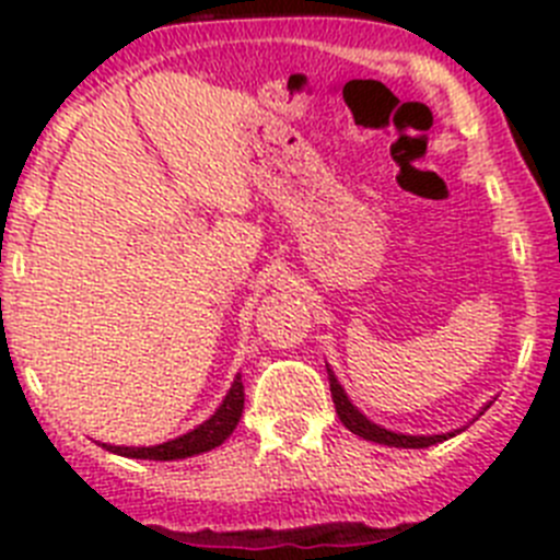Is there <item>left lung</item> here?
I'll list each match as a JSON object with an SVG mask.
<instances>
[{"label": "left lung", "instance_id": "8db88e82", "mask_svg": "<svg viewBox=\"0 0 560 560\" xmlns=\"http://www.w3.org/2000/svg\"><path fill=\"white\" fill-rule=\"evenodd\" d=\"M328 368V364H325ZM328 381H330V395H334V407H336V415H339V420L345 423V429H350L353 434H359V438L364 440H373V443H381V446H393V448H429V446H438V443H443V440L454 438V434H459L463 429H454V432H446V434H404V432H393V429H384L378 427V423H373V420L368 418V415H361L359 409L353 407V400L348 398V393H345V387L339 384V378L334 375V370L328 368ZM491 407V404H488ZM488 407H482V412ZM479 412V415H482Z\"/></svg>", "mask_w": 560, "mask_h": 560}]
</instances>
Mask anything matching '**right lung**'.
<instances>
[{
	"mask_svg": "<svg viewBox=\"0 0 560 560\" xmlns=\"http://www.w3.org/2000/svg\"><path fill=\"white\" fill-rule=\"evenodd\" d=\"M241 415H244V381H241V373H237L235 381H232L230 393L221 400V407L215 409L205 423H199V427L190 429V432L182 434V438L167 440V443H160V446H108V443H103V448L120 454V457L160 459V463L196 457V454L212 452L215 446H221V443L235 432Z\"/></svg>",
	"mask_w": 560,
	"mask_h": 560,
	"instance_id": "right-lung-1",
	"label": "right lung"
}]
</instances>
